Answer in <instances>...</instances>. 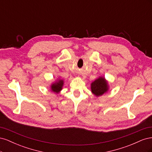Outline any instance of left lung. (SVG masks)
Here are the masks:
<instances>
[{
  "mask_svg": "<svg viewBox=\"0 0 152 152\" xmlns=\"http://www.w3.org/2000/svg\"><path fill=\"white\" fill-rule=\"evenodd\" d=\"M91 88L92 93L95 96H99L108 90V86L104 78L99 77L91 84Z\"/></svg>",
  "mask_w": 152,
  "mask_h": 152,
  "instance_id": "8db88e82",
  "label": "left lung"
}]
</instances>
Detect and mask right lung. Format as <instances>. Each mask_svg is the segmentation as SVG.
I'll return each mask as SVG.
<instances>
[{"label":"right lung","mask_w":152,"mask_h":152,"mask_svg":"<svg viewBox=\"0 0 152 152\" xmlns=\"http://www.w3.org/2000/svg\"><path fill=\"white\" fill-rule=\"evenodd\" d=\"M63 86V80L61 79H59L58 80V82L53 84L51 86H50V87H51V90L53 92L58 93L62 89Z\"/></svg>","instance_id":"add662e5"}]
</instances>
